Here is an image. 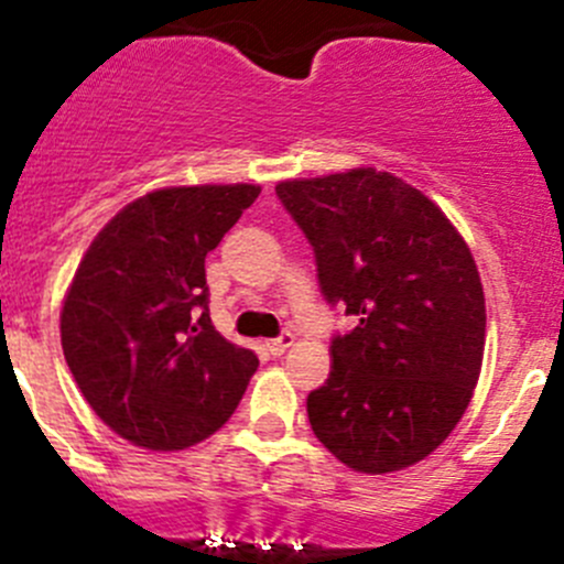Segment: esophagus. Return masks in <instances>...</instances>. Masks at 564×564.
I'll return each instance as SVG.
<instances>
[{
    "mask_svg": "<svg viewBox=\"0 0 564 564\" xmlns=\"http://www.w3.org/2000/svg\"><path fill=\"white\" fill-rule=\"evenodd\" d=\"M292 341H294V336L292 334H283V336H278V339H270L267 341V350H270L272 356H283L289 350V347H292Z\"/></svg>",
    "mask_w": 564,
    "mask_h": 564,
    "instance_id": "esophagus-1",
    "label": "esophagus"
}]
</instances>
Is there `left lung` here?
I'll return each instance as SVG.
<instances>
[{
    "label": "left lung",
    "mask_w": 564,
    "mask_h": 564,
    "mask_svg": "<svg viewBox=\"0 0 564 564\" xmlns=\"http://www.w3.org/2000/svg\"><path fill=\"white\" fill-rule=\"evenodd\" d=\"M275 192L312 241L325 300L356 317L308 394L312 431L359 473L417 465L456 429L481 372L487 308L470 247L434 199L372 166Z\"/></svg>",
    "instance_id": "left-lung-1"
}]
</instances>
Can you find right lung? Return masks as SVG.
<instances>
[{
    "mask_svg": "<svg viewBox=\"0 0 564 564\" xmlns=\"http://www.w3.org/2000/svg\"><path fill=\"white\" fill-rule=\"evenodd\" d=\"M256 183L155 188L124 205L61 308L66 365L110 431L183 451L228 423L258 370L208 317L205 256L256 203Z\"/></svg>",
    "mask_w": 564,
    "mask_h": 564,
    "instance_id": "add662e5",
    "label": "right lung"
}]
</instances>
